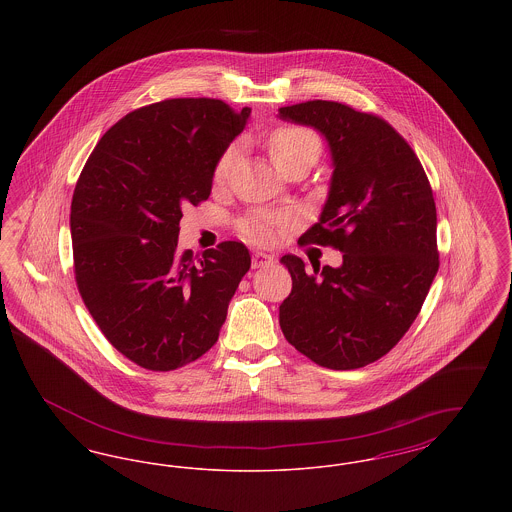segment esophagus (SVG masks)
Masks as SVG:
<instances>
[{
  "label": "esophagus",
  "mask_w": 512,
  "mask_h": 512,
  "mask_svg": "<svg viewBox=\"0 0 512 512\" xmlns=\"http://www.w3.org/2000/svg\"><path fill=\"white\" fill-rule=\"evenodd\" d=\"M272 263H274V257H272V255L263 253V251H255V253H253V268L268 267V265H272Z\"/></svg>",
  "instance_id": "obj_1"
}]
</instances>
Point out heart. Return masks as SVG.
Listing matches in <instances>:
<instances>
[{
  "instance_id": "heart-1",
  "label": "heart",
  "mask_w": 512,
  "mask_h": 512,
  "mask_svg": "<svg viewBox=\"0 0 512 512\" xmlns=\"http://www.w3.org/2000/svg\"><path fill=\"white\" fill-rule=\"evenodd\" d=\"M267 147L274 165L282 171L288 163H292L295 159H301V157H313L317 161L318 153H320V138L315 130H311L307 126L286 124V126H278L270 132ZM234 155H236L234 146L222 151V155L215 165V172H213L215 182H222L226 178V174L230 171V165L234 161ZM240 232L251 242H261V244L270 242L272 234H274L272 220L268 219L267 215L255 213V215L242 220Z\"/></svg>"
}]
</instances>
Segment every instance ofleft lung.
<instances>
[{
  "instance_id": "left-lung-1",
  "label": "left lung",
  "mask_w": 512,
  "mask_h": 512,
  "mask_svg": "<svg viewBox=\"0 0 512 512\" xmlns=\"http://www.w3.org/2000/svg\"><path fill=\"white\" fill-rule=\"evenodd\" d=\"M278 115L313 126L328 142L330 192L301 240L343 253L341 267L322 270H309L295 255L280 259L292 274L280 328L317 365H370L411 328L438 272V217L428 176L413 147L372 113L315 99L280 107Z\"/></svg>"
}]
</instances>
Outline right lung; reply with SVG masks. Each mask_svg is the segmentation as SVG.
Listing matches in <instances>:
<instances>
[{
	"mask_svg": "<svg viewBox=\"0 0 512 512\" xmlns=\"http://www.w3.org/2000/svg\"><path fill=\"white\" fill-rule=\"evenodd\" d=\"M249 115L220 99L151 103L113 124L80 172L76 286L103 336L142 368L167 372L207 353L251 267L240 242L207 249L199 263L178 251L182 209L209 197L215 165Z\"/></svg>",
	"mask_w": 512,
	"mask_h": 512,
	"instance_id": "right-lung-1",
	"label": "right lung"
}]
</instances>
